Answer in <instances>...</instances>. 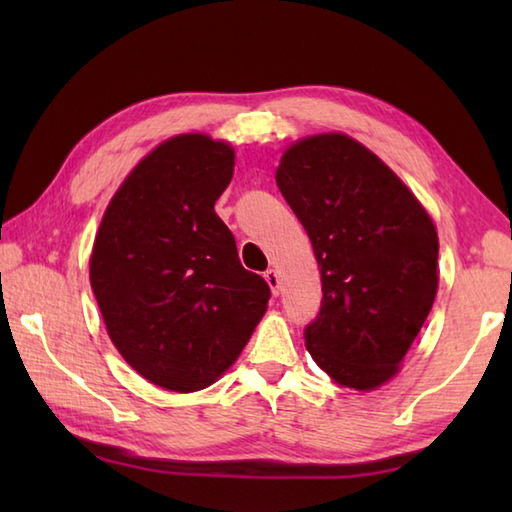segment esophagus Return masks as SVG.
Listing matches in <instances>:
<instances>
[{"instance_id":"34e87169","label":"esophagus","mask_w":512,"mask_h":512,"mask_svg":"<svg viewBox=\"0 0 512 512\" xmlns=\"http://www.w3.org/2000/svg\"><path fill=\"white\" fill-rule=\"evenodd\" d=\"M264 279L268 281V286H270V290H273V295L277 297V295H279V284H281V281H279V273H277V270H273V268H270V270H266V273H264Z\"/></svg>"}]
</instances>
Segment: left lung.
I'll return each instance as SVG.
<instances>
[{"label": "left lung", "instance_id": "8db88e82", "mask_svg": "<svg viewBox=\"0 0 512 512\" xmlns=\"http://www.w3.org/2000/svg\"><path fill=\"white\" fill-rule=\"evenodd\" d=\"M275 178L321 268V308L303 330L308 352L336 383L383 385L436 299V226L396 173L350 136L299 140Z\"/></svg>", "mask_w": 512, "mask_h": 512}]
</instances>
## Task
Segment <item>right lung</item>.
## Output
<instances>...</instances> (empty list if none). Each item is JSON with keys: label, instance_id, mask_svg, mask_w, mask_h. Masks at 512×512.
Wrapping results in <instances>:
<instances>
[{"label": "right lung", "instance_id": "1", "mask_svg": "<svg viewBox=\"0 0 512 512\" xmlns=\"http://www.w3.org/2000/svg\"><path fill=\"white\" fill-rule=\"evenodd\" d=\"M233 165L220 140H167L129 173L94 239L90 281L107 334L162 389L209 387L268 306V284L239 264L235 237L215 213Z\"/></svg>", "mask_w": 512, "mask_h": 512}]
</instances>
